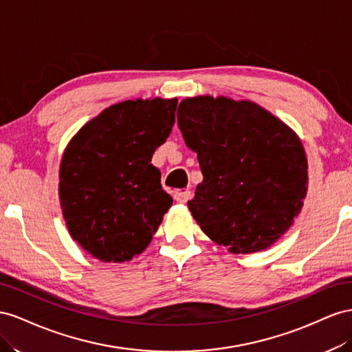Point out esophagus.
I'll use <instances>...</instances> for the list:
<instances>
[{"label": "esophagus", "instance_id": "1", "mask_svg": "<svg viewBox=\"0 0 352 352\" xmlns=\"http://www.w3.org/2000/svg\"><path fill=\"white\" fill-rule=\"evenodd\" d=\"M190 196H192V193H190L188 188H186V190H178V192H175L174 199L177 200L178 204H186L187 200L190 199Z\"/></svg>", "mask_w": 352, "mask_h": 352}]
</instances>
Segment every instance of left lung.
Masks as SVG:
<instances>
[{
  "label": "left lung",
  "mask_w": 352,
  "mask_h": 352,
  "mask_svg": "<svg viewBox=\"0 0 352 352\" xmlns=\"http://www.w3.org/2000/svg\"><path fill=\"white\" fill-rule=\"evenodd\" d=\"M177 122L204 182L187 205L202 232L232 254L273 246L308 192V160L292 128L250 100L184 98Z\"/></svg>",
  "instance_id": "1"
}]
</instances>
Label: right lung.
I'll return each instance as SVG.
<instances>
[{
    "instance_id": "add662e5",
    "label": "right lung",
    "mask_w": 352,
    "mask_h": 352,
    "mask_svg": "<svg viewBox=\"0 0 352 352\" xmlns=\"http://www.w3.org/2000/svg\"><path fill=\"white\" fill-rule=\"evenodd\" d=\"M177 98L109 106L67 143L58 199L69 234L103 263H125L152 242L173 197L152 156L170 134Z\"/></svg>"
}]
</instances>
